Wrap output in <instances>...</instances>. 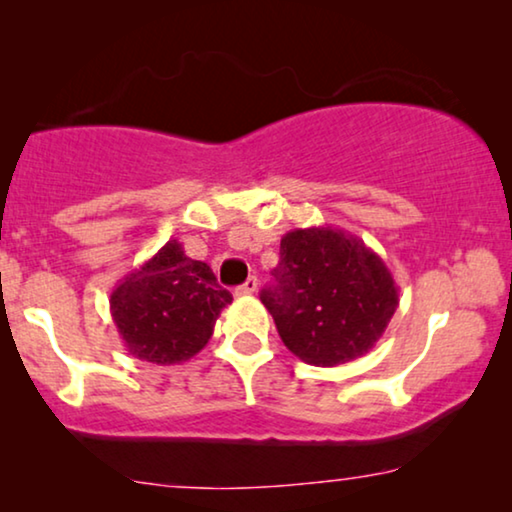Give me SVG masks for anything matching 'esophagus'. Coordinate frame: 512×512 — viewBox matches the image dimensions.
<instances>
[{"label": "esophagus", "mask_w": 512, "mask_h": 512, "mask_svg": "<svg viewBox=\"0 0 512 512\" xmlns=\"http://www.w3.org/2000/svg\"><path fill=\"white\" fill-rule=\"evenodd\" d=\"M256 289H258V279L249 277L242 286H237L235 293H237V296H251V293H256Z\"/></svg>", "instance_id": "obj_1"}]
</instances>
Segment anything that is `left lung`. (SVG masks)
I'll return each mask as SVG.
<instances>
[{"label": "left lung", "mask_w": 512, "mask_h": 512, "mask_svg": "<svg viewBox=\"0 0 512 512\" xmlns=\"http://www.w3.org/2000/svg\"><path fill=\"white\" fill-rule=\"evenodd\" d=\"M275 286L261 291L289 352L331 368L368 354L398 307L387 263L340 228H296L282 237Z\"/></svg>", "instance_id": "obj_1"}]
</instances>
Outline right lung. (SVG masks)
<instances>
[{"label": "right lung", "mask_w": 512, "mask_h": 512, "mask_svg": "<svg viewBox=\"0 0 512 512\" xmlns=\"http://www.w3.org/2000/svg\"><path fill=\"white\" fill-rule=\"evenodd\" d=\"M228 303L233 296L221 289L212 268L188 258L177 240L123 277L109 298L128 354L156 366L193 359Z\"/></svg>", "instance_id": "obj_1"}]
</instances>
